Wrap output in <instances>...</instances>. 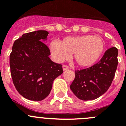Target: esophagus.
Here are the masks:
<instances>
[{
  "label": "esophagus",
  "instance_id": "esophagus-1",
  "mask_svg": "<svg viewBox=\"0 0 126 126\" xmlns=\"http://www.w3.org/2000/svg\"><path fill=\"white\" fill-rule=\"evenodd\" d=\"M62 68H63V71H65V70L69 69V67L66 65H62Z\"/></svg>",
  "mask_w": 126,
  "mask_h": 126
}]
</instances>
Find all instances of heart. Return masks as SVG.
Returning a JSON list of instances; mask_svg holds the SVG:
<instances>
[{
    "label": "heart",
    "instance_id": "1",
    "mask_svg": "<svg viewBox=\"0 0 126 126\" xmlns=\"http://www.w3.org/2000/svg\"><path fill=\"white\" fill-rule=\"evenodd\" d=\"M105 47L103 39L92 34L65 37L61 42L52 41L50 45L57 61L67 59L73 54L74 61L81 67L94 65L103 55Z\"/></svg>",
    "mask_w": 126,
    "mask_h": 126
}]
</instances>
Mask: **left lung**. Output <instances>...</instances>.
<instances>
[{"label":"left lung","mask_w":126,"mask_h":126,"mask_svg":"<svg viewBox=\"0 0 126 126\" xmlns=\"http://www.w3.org/2000/svg\"><path fill=\"white\" fill-rule=\"evenodd\" d=\"M118 49L107 50L98 63L84 69L75 71V78L70 86L77 97L92 100L102 96L109 90L118 65Z\"/></svg>","instance_id":"1"}]
</instances>
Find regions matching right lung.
Listing matches in <instances>:
<instances>
[{"mask_svg": "<svg viewBox=\"0 0 126 126\" xmlns=\"http://www.w3.org/2000/svg\"><path fill=\"white\" fill-rule=\"evenodd\" d=\"M48 34L45 30L23 34L14 42L10 54L14 86L30 100L45 99L52 90L53 80L63 73L62 65L51 61L49 48L42 42Z\"/></svg>", "mask_w": 126, "mask_h": 126, "instance_id": "add662e5", "label": "right lung"}]
</instances>
